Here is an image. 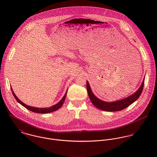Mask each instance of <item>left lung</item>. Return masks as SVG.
<instances>
[{"label": "left lung", "instance_id": "8db88e82", "mask_svg": "<svg viewBox=\"0 0 157 157\" xmlns=\"http://www.w3.org/2000/svg\"><path fill=\"white\" fill-rule=\"evenodd\" d=\"M144 78L139 89L137 90L134 94L131 95V96L126 98L115 101H112V102L103 101L100 100L99 98H98L97 97H95V95L92 92L90 84L88 81L86 82V87H87V91H88V94L90 100L92 103V104L96 108L105 111L113 112V111H121L125 109L126 108L128 107L129 106H130L131 104H132L135 101H136L141 94V92L143 91V89L144 87Z\"/></svg>", "mask_w": 157, "mask_h": 157}]
</instances>
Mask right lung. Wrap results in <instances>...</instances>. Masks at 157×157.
Returning a JSON list of instances; mask_svg holds the SVG:
<instances>
[{
	"label": "right lung",
	"instance_id": "add662e5",
	"mask_svg": "<svg viewBox=\"0 0 157 157\" xmlns=\"http://www.w3.org/2000/svg\"><path fill=\"white\" fill-rule=\"evenodd\" d=\"M11 91L13 92V94L14 97V98H16V100L21 104L23 106H24L25 108L28 109V110L32 111V112H36V113H50V112H54V111H57V109H59V108H60L62 107V106L63 105L65 100V98H66V96H67V92L65 93V95L63 96V97L62 98V99L58 103H57L56 105L52 106H51V107H49V108H34V107H32V106H29L25 103H23L22 101H21L15 95V94L14 93L13 89L11 86Z\"/></svg>",
	"mask_w": 157,
	"mask_h": 157
}]
</instances>
